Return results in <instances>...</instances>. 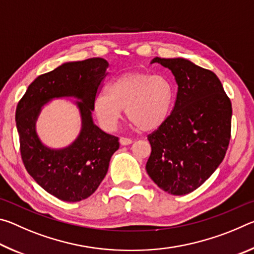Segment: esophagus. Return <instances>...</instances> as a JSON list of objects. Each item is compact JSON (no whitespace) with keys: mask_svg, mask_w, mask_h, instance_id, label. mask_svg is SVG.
I'll return each instance as SVG.
<instances>
[{"mask_svg":"<svg viewBox=\"0 0 254 254\" xmlns=\"http://www.w3.org/2000/svg\"><path fill=\"white\" fill-rule=\"evenodd\" d=\"M132 143L131 139H127V137H120V144L121 145H128Z\"/></svg>","mask_w":254,"mask_h":254,"instance_id":"1","label":"esophagus"}]
</instances>
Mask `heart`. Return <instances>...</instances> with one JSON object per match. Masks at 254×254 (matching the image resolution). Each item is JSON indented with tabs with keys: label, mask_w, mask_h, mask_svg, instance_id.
I'll list each match as a JSON object with an SVG mask.
<instances>
[{
	"label": "heart",
	"mask_w": 254,
	"mask_h": 254,
	"mask_svg": "<svg viewBox=\"0 0 254 254\" xmlns=\"http://www.w3.org/2000/svg\"><path fill=\"white\" fill-rule=\"evenodd\" d=\"M174 87L163 76L127 71L111 81L106 93L94 98L93 109L100 126L114 130L126 110V118L137 131H156L169 118Z\"/></svg>",
	"instance_id": "obj_1"
}]
</instances>
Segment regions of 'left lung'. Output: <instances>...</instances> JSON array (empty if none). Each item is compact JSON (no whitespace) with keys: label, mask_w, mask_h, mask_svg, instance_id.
Listing matches in <instances>:
<instances>
[{"label":"left lung","mask_w":254,"mask_h":254,"mask_svg":"<svg viewBox=\"0 0 254 254\" xmlns=\"http://www.w3.org/2000/svg\"><path fill=\"white\" fill-rule=\"evenodd\" d=\"M178 86L174 110L148 136L147 173L159 188L186 195L203 185L225 157L231 137L232 104L213 71L183 57L159 58Z\"/></svg>","instance_id":"1"}]
</instances>
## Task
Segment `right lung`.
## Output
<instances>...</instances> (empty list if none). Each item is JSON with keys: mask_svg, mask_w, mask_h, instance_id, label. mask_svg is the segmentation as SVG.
Masks as SVG:
<instances>
[{"mask_svg": "<svg viewBox=\"0 0 254 254\" xmlns=\"http://www.w3.org/2000/svg\"><path fill=\"white\" fill-rule=\"evenodd\" d=\"M107 67L109 63L100 57L64 63L38 76L16 107L15 122L25 169L47 192L64 201H79L91 196L120 147L118 137L102 131L93 120V102L109 74ZM57 98H67L79 109L82 127L70 145L55 149L41 141L36 121L42 109Z\"/></svg>", "mask_w": 254, "mask_h": 254, "instance_id": "obj_1", "label": "right lung"}]
</instances>
